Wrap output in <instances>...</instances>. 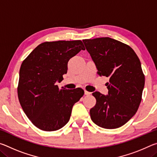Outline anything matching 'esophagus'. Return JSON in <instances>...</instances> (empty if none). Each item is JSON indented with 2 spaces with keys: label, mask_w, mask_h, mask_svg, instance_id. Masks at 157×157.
I'll return each instance as SVG.
<instances>
[{
  "label": "esophagus",
  "mask_w": 157,
  "mask_h": 157,
  "mask_svg": "<svg viewBox=\"0 0 157 157\" xmlns=\"http://www.w3.org/2000/svg\"><path fill=\"white\" fill-rule=\"evenodd\" d=\"M84 94L86 95H89L91 94V93H90V92L87 91H86V90H85V91H84Z\"/></svg>",
  "instance_id": "esophagus-1"
}]
</instances>
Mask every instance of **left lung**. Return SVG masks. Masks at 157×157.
<instances>
[{
	"mask_svg": "<svg viewBox=\"0 0 157 157\" xmlns=\"http://www.w3.org/2000/svg\"><path fill=\"white\" fill-rule=\"evenodd\" d=\"M100 76L109 78L108 95L93 93L96 104L90 109L93 122L105 129L118 128L127 123L141 102L145 76L131 47L109 37L84 39Z\"/></svg>",
	"mask_w": 157,
	"mask_h": 157,
	"instance_id": "obj_1",
	"label": "left lung"
}]
</instances>
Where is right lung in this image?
Returning a JSON list of instances; mask_svg holds the SVG:
<instances>
[{
    "label": "right lung",
    "mask_w": 157,
    "mask_h": 157,
    "mask_svg": "<svg viewBox=\"0 0 157 157\" xmlns=\"http://www.w3.org/2000/svg\"><path fill=\"white\" fill-rule=\"evenodd\" d=\"M81 50L80 40L44 42L23 61L19 71L18 97L23 111L37 128H62L70 119L74 104L83 96L81 88L59 89L57 82L67 73L68 62Z\"/></svg>",
    "instance_id": "obj_1"
}]
</instances>
